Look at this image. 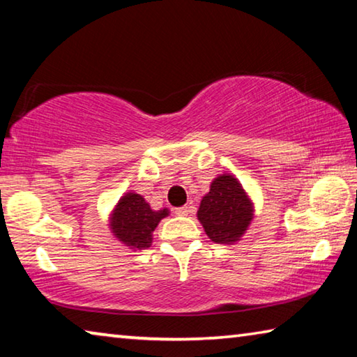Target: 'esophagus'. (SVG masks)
<instances>
[{
  "label": "esophagus",
  "instance_id": "esophagus-1",
  "mask_svg": "<svg viewBox=\"0 0 357 357\" xmlns=\"http://www.w3.org/2000/svg\"><path fill=\"white\" fill-rule=\"evenodd\" d=\"M174 214H176V215H187V214H189V208H187V206L176 208V209H174Z\"/></svg>",
  "mask_w": 357,
  "mask_h": 357
}]
</instances>
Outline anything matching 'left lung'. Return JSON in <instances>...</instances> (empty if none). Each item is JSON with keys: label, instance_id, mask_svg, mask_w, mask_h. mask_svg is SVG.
Returning a JSON list of instances; mask_svg holds the SVG:
<instances>
[{"label": "left lung", "instance_id": "left-lung-1", "mask_svg": "<svg viewBox=\"0 0 357 357\" xmlns=\"http://www.w3.org/2000/svg\"><path fill=\"white\" fill-rule=\"evenodd\" d=\"M197 217L211 241L217 244H233L250 225L253 204L239 181L225 173L211 183Z\"/></svg>", "mask_w": 357, "mask_h": 357}]
</instances>
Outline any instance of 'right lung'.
I'll return each instance as SVG.
<instances>
[{
    "label": "right lung",
    "mask_w": 357,
    "mask_h": 357,
    "mask_svg": "<svg viewBox=\"0 0 357 357\" xmlns=\"http://www.w3.org/2000/svg\"><path fill=\"white\" fill-rule=\"evenodd\" d=\"M168 215V209L153 211L149 203L135 192L121 197L110 217L112 231L130 249L143 250L153 243V231Z\"/></svg>",
    "instance_id": "right-lung-1"
}]
</instances>
